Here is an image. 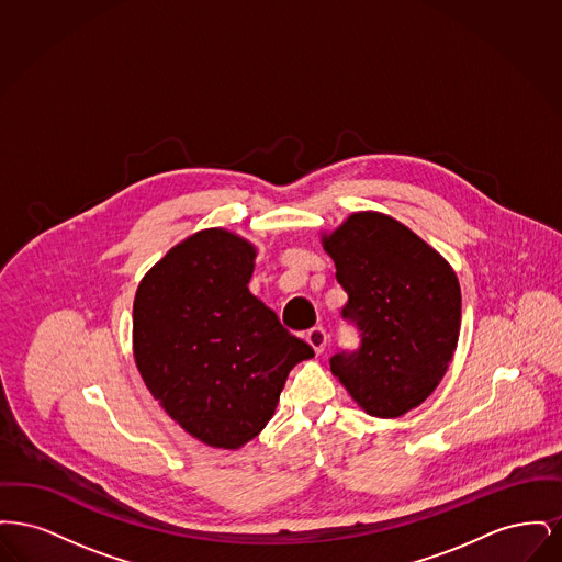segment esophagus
<instances>
[{
	"label": "esophagus",
	"mask_w": 562,
	"mask_h": 562,
	"mask_svg": "<svg viewBox=\"0 0 562 562\" xmlns=\"http://www.w3.org/2000/svg\"><path fill=\"white\" fill-rule=\"evenodd\" d=\"M305 341L314 348L316 353H322L324 348H326V341H328V337H326V330L322 328V326H314V328H310L307 333H305Z\"/></svg>",
	"instance_id": "1"
}]
</instances>
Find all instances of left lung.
Listing matches in <instances>:
<instances>
[{"label":"left lung","mask_w":562,"mask_h":562,"mask_svg":"<svg viewBox=\"0 0 562 562\" xmlns=\"http://www.w3.org/2000/svg\"><path fill=\"white\" fill-rule=\"evenodd\" d=\"M322 246L348 293L341 310L360 348L330 358V371L369 415L394 419L438 387L453 358L461 289L453 268L387 214L353 213Z\"/></svg>","instance_id":"8db88e82"}]
</instances>
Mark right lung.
I'll use <instances>...</instances> for the list:
<instances>
[{"label": "right lung", "mask_w": 562, "mask_h": 562, "mask_svg": "<svg viewBox=\"0 0 562 562\" xmlns=\"http://www.w3.org/2000/svg\"><path fill=\"white\" fill-rule=\"evenodd\" d=\"M255 257L240 236L202 229L170 248L134 296L138 373L214 449H240L266 428L291 369L314 356L248 291Z\"/></svg>", "instance_id": "obj_1"}]
</instances>
